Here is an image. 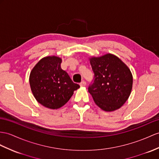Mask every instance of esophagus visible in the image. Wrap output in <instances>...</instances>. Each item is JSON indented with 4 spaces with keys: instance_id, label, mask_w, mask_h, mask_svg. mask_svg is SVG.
<instances>
[{
    "instance_id": "esophagus-1",
    "label": "esophagus",
    "mask_w": 159,
    "mask_h": 159,
    "mask_svg": "<svg viewBox=\"0 0 159 159\" xmlns=\"http://www.w3.org/2000/svg\"><path fill=\"white\" fill-rule=\"evenodd\" d=\"M80 84V86L81 87H83V86H86V82H85V81H82V82H81V83Z\"/></svg>"
}]
</instances>
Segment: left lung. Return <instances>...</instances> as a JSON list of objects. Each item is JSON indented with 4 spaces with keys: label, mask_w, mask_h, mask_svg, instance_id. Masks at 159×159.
Masks as SVG:
<instances>
[{
    "label": "left lung",
    "mask_w": 159,
    "mask_h": 159,
    "mask_svg": "<svg viewBox=\"0 0 159 159\" xmlns=\"http://www.w3.org/2000/svg\"><path fill=\"white\" fill-rule=\"evenodd\" d=\"M90 62L94 77L88 92L94 102L104 111L119 109L128 99L132 89L130 69L112 54L91 57Z\"/></svg>",
    "instance_id": "8db88e82"
}]
</instances>
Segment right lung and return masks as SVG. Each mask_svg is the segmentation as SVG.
I'll return each instance as SVG.
<instances>
[{"instance_id": "add662e5", "label": "right lung", "mask_w": 159, "mask_h": 159, "mask_svg": "<svg viewBox=\"0 0 159 159\" xmlns=\"http://www.w3.org/2000/svg\"><path fill=\"white\" fill-rule=\"evenodd\" d=\"M61 58H42L30 75V84L37 101L50 109H59L66 104L80 88L73 82L68 73L61 67Z\"/></svg>"}]
</instances>
